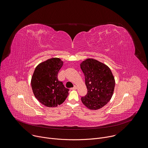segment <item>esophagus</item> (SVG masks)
Wrapping results in <instances>:
<instances>
[{
  "mask_svg": "<svg viewBox=\"0 0 148 148\" xmlns=\"http://www.w3.org/2000/svg\"><path fill=\"white\" fill-rule=\"evenodd\" d=\"M76 88H77L76 86H74V87H72V88H71V90H76Z\"/></svg>",
  "mask_w": 148,
  "mask_h": 148,
  "instance_id": "obj_1",
  "label": "esophagus"
}]
</instances>
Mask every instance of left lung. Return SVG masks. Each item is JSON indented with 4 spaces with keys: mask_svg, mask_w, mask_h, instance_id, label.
I'll return each instance as SVG.
<instances>
[{
    "mask_svg": "<svg viewBox=\"0 0 148 148\" xmlns=\"http://www.w3.org/2000/svg\"><path fill=\"white\" fill-rule=\"evenodd\" d=\"M85 76L87 94L81 98L90 110H98L108 103L113 94L115 80L110 69L95 59L87 58L80 64Z\"/></svg>",
    "mask_w": 148,
    "mask_h": 148,
    "instance_id": "8db88e82",
    "label": "left lung"
}]
</instances>
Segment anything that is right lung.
<instances>
[{
    "instance_id": "obj_1",
    "label": "right lung",
    "mask_w": 148,
    "mask_h": 148,
    "mask_svg": "<svg viewBox=\"0 0 148 148\" xmlns=\"http://www.w3.org/2000/svg\"><path fill=\"white\" fill-rule=\"evenodd\" d=\"M63 65L58 58H52L40 63L31 79V86L36 98L47 107H56L67 98L69 90L58 80V73Z\"/></svg>"
}]
</instances>
